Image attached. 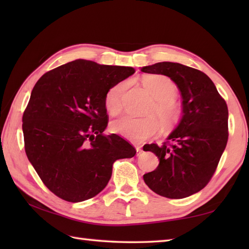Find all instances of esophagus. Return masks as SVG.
<instances>
[{"label":"esophagus","instance_id":"1","mask_svg":"<svg viewBox=\"0 0 249 249\" xmlns=\"http://www.w3.org/2000/svg\"><path fill=\"white\" fill-rule=\"evenodd\" d=\"M136 151H137V155H140L142 153V147L140 145H136Z\"/></svg>","mask_w":249,"mask_h":249}]
</instances>
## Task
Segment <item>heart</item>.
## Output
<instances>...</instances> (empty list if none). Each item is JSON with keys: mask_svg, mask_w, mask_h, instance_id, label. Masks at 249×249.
<instances>
[{"mask_svg": "<svg viewBox=\"0 0 249 249\" xmlns=\"http://www.w3.org/2000/svg\"><path fill=\"white\" fill-rule=\"evenodd\" d=\"M143 86L155 99L149 112L157 116L165 128H171L177 125L181 120L182 108L176 102L178 95L176 84L165 76L154 75L145 77ZM125 89L126 83L121 82L110 88L106 93L105 107L110 114H118L121 111L122 96ZM157 118L154 115L146 118L124 115L112 122L111 129L130 141L143 142L160 133V124Z\"/></svg>", "mask_w": 249, "mask_h": 249, "instance_id": "1", "label": "heart"}]
</instances>
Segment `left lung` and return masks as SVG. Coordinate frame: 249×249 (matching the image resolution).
<instances>
[{
  "label": "left lung",
  "mask_w": 249,
  "mask_h": 249,
  "mask_svg": "<svg viewBox=\"0 0 249 249\" xmlns=\"http://www.w3.org/2000/svg\"><path fill=\"white\" fill-rule=\"evenodd\" d=\"M141 71L163 75L177 84L183 115L161 146L145 144L160 160L143 179L153 192L182 199L210 182L228 141V107L213 81L195 68L172 62L144 66Z\"/></svg>",
  "instance_id": "obj_1"
}]
</instances>
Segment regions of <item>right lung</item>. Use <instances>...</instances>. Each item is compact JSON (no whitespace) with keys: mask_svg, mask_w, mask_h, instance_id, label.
I'll return each mask as SVG.
<instances>
[{"mask_svg":"<svg viewBox=\"0 0 249 249\" xmlns=\"http://www.w3.org/2000/svg\"><path fill=\"white\" fill-rule=\"evenodd\" d=\"M128 66L76 60L40 77L22 118L24 147L41 181L68 202L93 198L107 186L113 162L136 150L106 136L105 95L133 75Z\"/></svg>","mask_w":249,"mask_h":249,"instance_id":"right-lung-1","label":"right lung"}]
</instances>
